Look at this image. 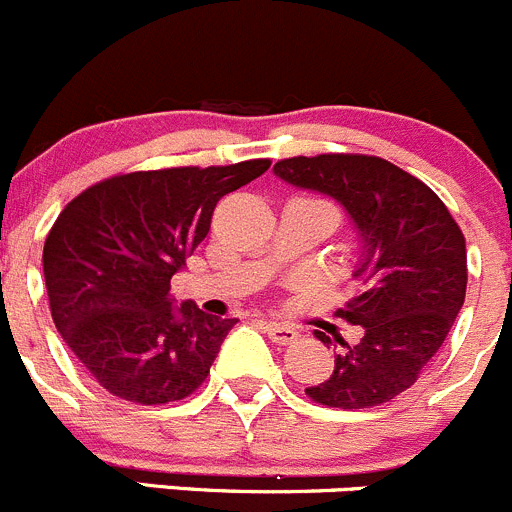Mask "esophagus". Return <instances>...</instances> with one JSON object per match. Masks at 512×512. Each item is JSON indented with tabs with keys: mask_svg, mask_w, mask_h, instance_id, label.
I'll list each match as a JSON object with an SVG mask.
<instances>
[{
	"mask_svg": "<svg viewBox=\"0 0 512 512\" xmlns=\"http://www.w3.org/2000/svg\"><path fill=\"white\" fill-rule=\"evenodd\" d=\"M263 328H266L268 338H271L273 343H281V346H286V343L296 341V338H298V331L293 326H288V323L263 321Z\"/></svg>",
	"mask_w": 512,
	"mask_h": 512,
	"instance_id": "1",
	"label": "esophagus"
}]
</instances>
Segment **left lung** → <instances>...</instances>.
<instances>
[{"label":"left lung","instance_id":"1","mask_svg":"<svg viewBox=\"0 0 512 512\" xmlns=\"http://www.w3.org/2000/svg\"><path fill=\"white\" fill-rule=\"evenodd\" d=\"M273 174L336 199L361 244L353 271L361 293L338 311L361 326V341L316 331L333 346L336 366L306 388L308 398L343 411L388 403L418 381L463 306V231L423 181L378 156H293L278 161Z\"/></svg>","mask_w":512,"mask_h":512}]
</instances>
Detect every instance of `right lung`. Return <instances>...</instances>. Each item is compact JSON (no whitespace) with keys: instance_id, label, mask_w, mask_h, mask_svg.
Listing matches in <instances>:
<instances>
[{"instance_id":"obj_1","label":"right lung","mask_w":512,"mask_h":512,"mask_svg":"<svg viewBox=\"0 0 512 512\" xmlns=\"http://www.w3.org/2000/svg\"><path fill=\"white\" fill-rule=\"evenodd\" d=\"M268 159L111 176L69 201L44 241L57 331L111 396L181 401L209 376L236 318L176 306L171 276L206 239L221 196L258 179Z\"/></svg>"}]
</instances>
